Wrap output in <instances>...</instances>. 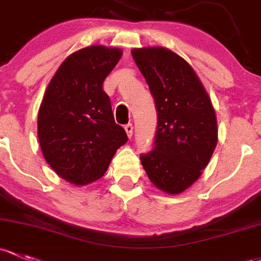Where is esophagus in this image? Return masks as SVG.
I'll list each match as a JSON object with an SVG mask.
<instances>
[{"label":"esophagus","mask_w":261,"mask_h":261,"mask_svg":"<svg viewBox=\"0 0 261 261\" xmlns=\"http://www.w3.org/2000/svg\"><path fill=\"white\" fill-rule=\"evenodd\" d=\"M125 131H126V134H127L128 139L133 138V133H134L133 123H127V125H125Z\"/></svg>","instance_id":"esophagus-1"}]
</instances>
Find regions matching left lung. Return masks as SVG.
Listing matches in <instances>:
<instances>
[{"label":"left lung","mask_w":261,"mask_h":261,"mask_svg":"<svg viewBox=\"0 0 261 261\" xmlns=\"http://www.w3.org/2000/svg\"><path fill=\"white\" fill-rule=\"evenodd\" d=\"M131 54L158 111L153 149L140 156L141 164L156 188L180 194L199 179L218 144L213 103L193 67L175 52L144 47Z\"/></svg>","instance_id":"obj_1"}]
</instances>
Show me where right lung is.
I'll list each match as a JSON object with an SVG mask.
<instances>
[{
  "instance_id": "add662e5",
  "label": "right lung",
  "mask_w": 261,
  "mask_h": 261,
  "mask_svg": "<svg viewBox=\"0 0 261 261\" xmlns=\"http://www.w3.org/2000/svg\"><path fill=\"white\" fill-rule=\"evenodd\" d=\"M121 56L120 48L85 47L70 55L48 84L38 111V141L48 165L68 182L100 179L127 141L102 90Z\"/></svg>"
}]
</instances>
